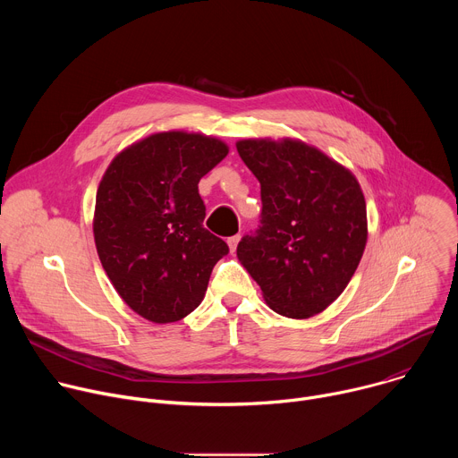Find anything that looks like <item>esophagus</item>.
<instances>
[{
  "instance_id": "esophagus-1",
  "label": "esophagus",
  "mask_w": 458,
  "mask_h": 458,
  "mask_svg": "<svg viewBox=\"0 0 458 458\" xmlns=\"http://www.w3.org/2000/svg\"><path fill=\"white\" fill-rule=\"evenodd\" d=\"M239 241H241V235H239V233H237V235H232V237H228V246H230V251H232V253L237 250V244H239Z\"/></svg>"
}]
</instances>
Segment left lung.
I'll use <instances>...</instances> for the list:
<instances>
[{
  "label": "left lung",
  "mask_w": 458,
  "mask_h": 458,
  "mask_svg": "<svg viewBox=\"0 0 458 458\" xmlns=\"http://www.w3.org/2000/svg\"><path fill=\"white\" fill-rule=\"evenodd\" d=\"M244 165L260 182V225L237 257L268 306L290 318L328 308L353 277L368 239L355 175L306 143L244 140Z\"/></svg>",
  "instance_id": "8db88e82"
}]
</instances>
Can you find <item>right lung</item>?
Listing matches in <instances>:
<instances>
[{"mask_svg": "<svg viewBox=\"0 0 458 458\" xmlns=\"http://www.w3.org/2000/svg\"><path fill=\"white\" fill-rule=\"evenodd\" d=\"M228 154L201 134H152L114 157L96 195L94 239L121 299L175 322L198 308L228 244L205 226L199 181Z\"/></svg>", "mask_w": 458, "mask_h": 458, "instance_id": "obj_1", "label": "right lung"}]
</instances>
